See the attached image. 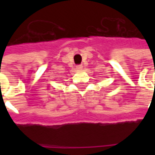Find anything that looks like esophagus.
<instances>
[{"label":"esophagus","mask_w":155,"mask_h":155,"mask_svg":"<svg viewBox=\"0 0 155 155\" xmlns=\"http://www.w3.org/2000/svg\"><path fill=\"white\" fill-rule=\"evenodd\" d=\"M83 68V65L82 64H77L76 65V69H78V70H81Z\"/></svg>","instance_id":"1"}]
</instances>
